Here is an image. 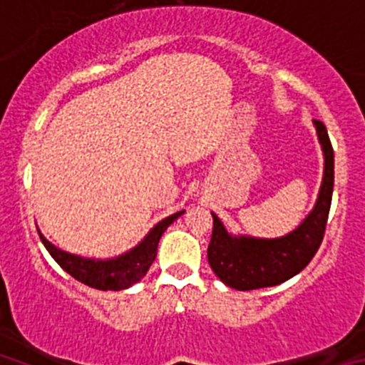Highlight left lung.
<instances>
[{"label": "left lung", "mask_w": 365, "mask_h": 365, "mask_svg": "<svg viewBox=\"0 0 365 365\" xmlns=\"http://www.w3.org/2000/svg\"><path fill=\"white\" fill-rule=\"evenodd\" d=\"M318 140L324 151V180L311 214L296 230L276 240H259L248 235H230L215 214L208 263L225 285L237 291L274 287L291 279L309 265L320 248L327 225L334 186V151L327 130L314 120Z\"/></svg>", "instance_id": "1"}]
</instances>
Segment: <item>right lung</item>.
<instances>
[{
    "instance_id": "right-lung-1",
    "label": "right lung",
    "mask_w": 365,
    "mask_h": 365,
    "mask_svg": "<svg viewBox=\"0 0 365 365\" xmlns=\"http://www.w3.org/2000/svg\"><path fill=\"white\" fill-rule=\"evenodd\" d=\"M182 214H185V210L159 221L137 247L131 248L130 252L122 254L118 257H111V259H87V257L74 256V254L63 252L58 247H54L41 234L40 240L43 247L47 248V252L53 256V259L74 279H78L87 287L98 289V291H122V289H128L133 283L140 282L146 276L151 263L157 257L160 235Z\"/></svg>"
}]
</instances>
